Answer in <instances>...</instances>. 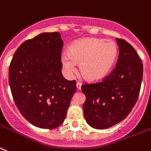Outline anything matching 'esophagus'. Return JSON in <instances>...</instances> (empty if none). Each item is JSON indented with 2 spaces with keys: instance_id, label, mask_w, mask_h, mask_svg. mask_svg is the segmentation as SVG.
Instances as JSON below:
<instances>
[{
  "instance_id": "esophagus-1",
  "label": "esophagus",
  "mask_w": 151,
  "mask_h": 151,
  "mask_svg": "<svg viewBox=\"0 0 151 151\" xmlns=\"http://www.w3.org/2000/svg\"><path fill=\"white\" fill-rule=\"evenodd\" d=\"M76 85H77V89H78V90L81 89V85H82L81 82L78 81V82H77V84H76Z\"/></svg>"
}]
</instances>
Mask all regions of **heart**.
<instances>
[{
	"label": "heart",
	"instance_id": "obj_1",
	"mask_svg": "<svg viewBox=\"0 0 151 151\" xmlns=\"http://www.w3.org/2000/svg\"><path fill=\"white\" fill-rule=\"evenodd\" d=\"M117 56V47L111 40L100 38H84L77 40L69 47L68 54L61 57L64 71L68 77L80 71L88 81L104 78L111 70Z\"/></svg>",
	"mask_w": 151,
	"mask_h": 151
}]
</instances>
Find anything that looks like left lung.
I'll return each instance as SVG.
<instances>
[{"mask_svg":"<svg viewBox=\"0 0 151 151\" xmlns=\"http://www.w3.org/2000/svg\"><path fill=\"white\" fill-rule=\"evenodd\" d=\"M119 47L116 67L102 81L85 83L83 115L93 128L103 130L122 121L132 111L140 93L143 63L128 42L116 38Z\"/></svg>","mask_w":151,"mask_h":151,"instance_id":"8db88e82","label":"left lung"}]
</instances>
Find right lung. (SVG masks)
<instances>
[{"mask_svg": "<svg viewBox=\"0 0 151 151\" xmlns=\"http://www.w3.org/2000/svg\"><path fill=\"white\" fill-rule=\"evenodd\" d=\"M63 45L58 32L40 34L19 46L9 67L15 104L27 121L40 128L63 124L77 90L76 81L62 75Z\"/></svg>", "mask_w": 151, "mask_h": 151, "instance_id": "right-lung-1", "label": "right lung"}]
</instances>
